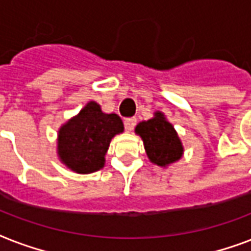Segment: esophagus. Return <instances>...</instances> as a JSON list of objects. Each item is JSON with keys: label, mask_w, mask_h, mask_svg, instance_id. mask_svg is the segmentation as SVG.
Segmentation results:
<instances>
[{"label": "esophagus", "mask_w": 251, "mask_h": 251, "mask_svg": "<svg viewBox=\"0 0 251 251\" xmlns=\"http://www.w3.org/2000/svg\"><path fill=\"white\" fill-rule=\"evenodd\" d=\"M124 124H125V129L127 130V131H133L134 126H135V124H137V118H135V117L125 118Z\"/></svg>", "instance_id": "34e87169"}]
</instances>
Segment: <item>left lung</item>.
I'll return each mask as SVG.
<instances>
[{"label": "left lung", "mask_w": 251, "mask_h": 251, "mask_svg": "<svg viewBox=\"0 0 251 251\" xmlns=\"http://www.w3.org/2000/svg\"><path fill=\"white\" fill-rule=\"evenodd\" d=\"M135 134L143 141L149 160L159 167H168L184 154L179 134L164 113L159 110L154 112V117L150 120L139 122L135 126Z\"/></svg>", "instance_id": "left-lung-1"}]
</instances>
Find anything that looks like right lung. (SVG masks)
Here are the masks:
<instances>
[{"instance_id": "right-lung-1", "label": "right lung", "mask_w": 251, "mask_h": 251, "mask_svg": "<svg viewBox=\"0 0 251 251\" xmlns=\"http://www.w3.org/2000/svg\"><path fill=\"white\" fill-rule=\"evenodd\" d=\"M124 133V122L116 113H104L100 104L89 101L76 116L57 130V158L76 174H92L105 166L109 145Z\"/></svg>"}]
</instances>
